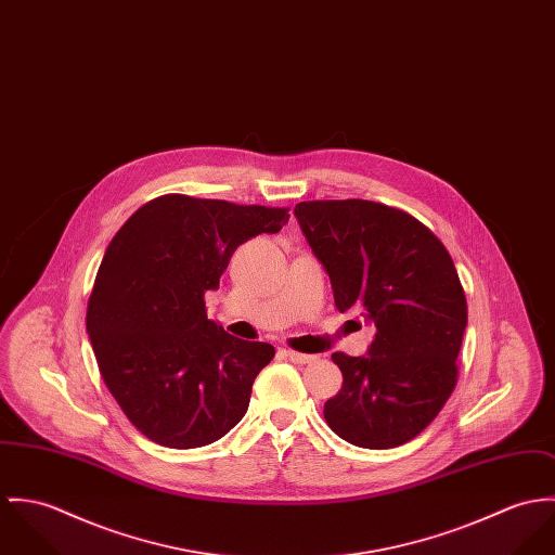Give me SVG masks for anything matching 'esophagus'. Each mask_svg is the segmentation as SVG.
<instances>
[{
	"label": "esophagus",
	"instance_id": "esophagus-1",
	"mask_svg": "<svg viewBox=\"0 0 555 555\" xmlns=\"http://www.w3.org/2000/svg\"><path fill=\"white\" fill-rule=\"evenodd\" d=\"M285 356H287L292 362H296V364H308V362H312V360L317 358V356H308V353H298V351H294V349H287Z\"/></svg>",
	"mask_w": 555,
	"mask_h": 555
}]
</instances>
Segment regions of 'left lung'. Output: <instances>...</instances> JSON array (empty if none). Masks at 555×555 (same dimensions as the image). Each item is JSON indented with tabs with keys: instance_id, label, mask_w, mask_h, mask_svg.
I'll list each match as a JSON object with an SVG mask.
<instances>
[{
	"instance_id": "left-lung-1",
	"label": "left lung",
	"mask_w": 555,
	"mask_h": 555,
	"mask_svg": "<svg viewBox=\"0 0 555 555\" xmlns=\"http://www.w3.org/2000/svg\"><path fill=\"white\" fill-rule=\"evenodd\" d=\"M294 212L330 274L336 308L358 307L376 325L369 356H332L343 387L323 417L351 444H404L430 426L457 383L468 307L453 259L393 206L312 199Z\"/></svg>"
}]
</instances>
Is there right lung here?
Here are the masks:
<instances>
[{
	"label": "right lung",
	"mask_w": 555,
	"mask_h": 555,
	"mask_svg": "<svg viewBox=\"0 0 555 555\" xmlns=\"http://www.w3.org/2000/svg\"><path fill=\"white\" fill-rule=\"evenodd\" d=\"M287 212L168 193L140 206L111 241L87 332L108 391L149 440L195 449L245 417L274 347L223 332L206 317L204 296L219 287L232 253L276 234Z\"/></svg>",
	"instance_id": "obj_1"
}]
</instances>
